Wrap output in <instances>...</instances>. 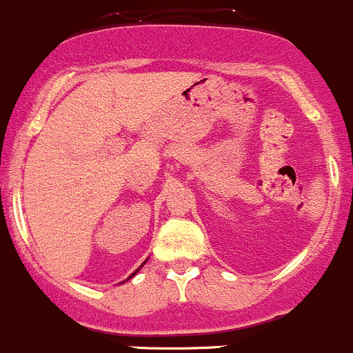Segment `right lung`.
I'll return each instance as SVG.
<instances>
[{
    "label": "right lung",
    "instance_id": "obj_1",
    "mask_svg": "<svg viewBox=\"0 0 353 353\" xmlns=\"http://www.w3.org/2000/svg\"><path fill=\"white\" fill-rule=\"evenodd\" d=\"M145 263H148V259H145V261H144V263H142V264H141V268H142V266H144V264H145ZM141 268H139V270H141ZM139 270H135V271H134V273H132V274H130V276H128V278H127V280H130V278H134V276H135V274H137V273H139ZM127 280H125V281H127ZM125 281H123V283H125Z\"/></svg>",
    "mask_w": 353,
    "mask_h": 353
}]
</instances>
